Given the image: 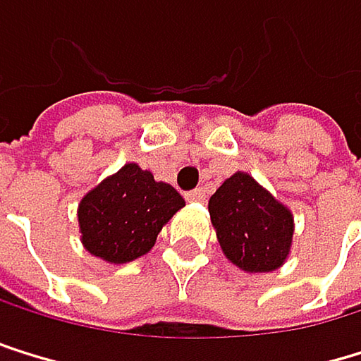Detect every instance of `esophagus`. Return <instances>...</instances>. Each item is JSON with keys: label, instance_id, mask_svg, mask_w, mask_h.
Segmentation results:
<instances>
[{"label": "esophagus", "instance_id": "1", "mask_svg": "<svg viewBox=\"0 0 361 361\" xmlns=\"http://www.w3.org/2000/svg\"><path fill=\"white\" fill-rule=\"evenodd\" d=\"M186 199H188V201H197V203H203V201H205V190H203V188H195V190L186 192Z\"/></svg>", "mask_w": 361, "mask_h": 361}]
</instances>
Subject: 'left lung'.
<instances>
[{
	"mask_svg": "<svg viewBox=\"0 0 361 361\" xmlns=\"http://www.w3.org/2000/svg\"><path fill=\"white\" fill-rule=\"evenodd\" d=\"M225 257L247 273L279 269L293 247L295 219L249 173H233L207 203Z\"/></svg>",
	"mask_w": 361,
	"mask_h": 361,
	"instance_id": "left-lung-1",
	"label": "left lung"
}]
</instances>
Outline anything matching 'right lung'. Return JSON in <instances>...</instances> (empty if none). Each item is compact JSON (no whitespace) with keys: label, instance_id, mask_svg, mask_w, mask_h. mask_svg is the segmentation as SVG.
Returning a JSON list of instances; mask_svg holds the SVG:
<instances>
[{"label":"right lung","instance_id":"obj_1","mask_svg":"<svg viewBox=\"0 0 361 361\" xmlns=\"http://www.w3.org/2000/svg\"><path fill=\"white\" fill-rule=\"evenodd\" d=\"M184 205L173 186L130 162L80 201L82 245L110 264H126L151 251L162 227Z\"/></svg>","mask_w":361,"mask_h":361}]
</instances>
